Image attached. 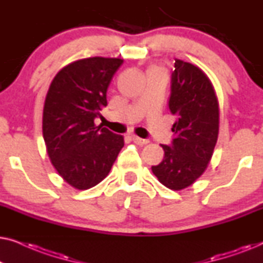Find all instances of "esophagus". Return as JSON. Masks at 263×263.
<instances>
[{
  "instance_id": "esophagus-1",
  "label": "esophagus",
  "mask_w": 263,
  "mask_h": 263,
  "mask_svg": "<svg viewBox=\"0 0 263 263\" xmlns=\"http://www.w3.org/2000/svg\"><path fill=\"white\" fill-rule=\"evenodd\" d=\"M132 139H133V141H134L136 145H139V146H143V145H147V143H148L149 141L148 140H145V139H141V138H139V136H136V135H133L132 136Z\"/></svg>"
}]
</instances>
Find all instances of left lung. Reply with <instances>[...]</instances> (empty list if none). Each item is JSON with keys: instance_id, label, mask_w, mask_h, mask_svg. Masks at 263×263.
<instances>
[{"instance_id": "obj_1", "label": "left lung", "mask_w": 263, "mask_h": 263, "mask_svg": "<svg viewBox=\"0 0 263 263\" xmlns=\"http://www.w3.org/2000/svg\"><path fill=\"white\" fill-rule=\"evenodd\" d=\"M168 107L175 115L172 145H161L164 159L152 166L161 184L182 190L206 171L219 134V103L210 78L189 62L175 60Z\"/></svg>"}]
</instances>
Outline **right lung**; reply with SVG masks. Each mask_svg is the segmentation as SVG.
<instances>
[{"label":"right lung","instance_id":"add662e5","mask_svg":"<svg viewBox=\"0 0 263 263\" xmlns=\"http://www.w3.org/2000/svg\"><path fill=\"white\" fill-rule=\"evenodd\" d=\"M123 60L88 57L55 75L43 109V138L50 161L73 188L86 190L109 175L124 146L122 135L95 124Z\"/></svg>","mask_w":263,"mask_h":263}]
</instances>
